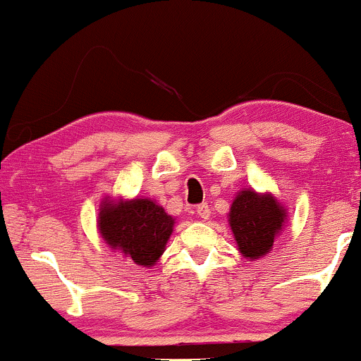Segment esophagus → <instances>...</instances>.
<instances>
[{
  "label": "esophagus",
  "instance_id": "obj_1",
  "mask_svg": "<svg viewBox=\"0 0 361 361\" xmlns=\"http://www.w3.org/2000/svg\"><path fill=\"white\" fill-rule=\"evenodd\" d=\"M197 214L200 219H209L210 217V207L207 204L197 205Z\"/></svg>",
  "mask_w": 361,
  "mask_h": 361
}]
</instances>
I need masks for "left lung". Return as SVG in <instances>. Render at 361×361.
I'll return each mask as SVG.
<instances>
[{
	"instance_id": "obj_1",
	"label": "left lung",
	"mask_w": 361,
	"mask_h": 361,
	"mask_svg": "<svg viewBox=\"0 0 361 361\" xmlns=\"http://www.w3.org/2000/svg\"><path fill=\"white\" fill-rule=\"evenodd\" d=\"M285 221V210L271 195L241 192L231 207L229 222L239 250L246 258L256 259L271 250Z\"/></svg>"
}]
</instances>
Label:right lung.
Wrapping results in <instances>:
<instances>
[{"instance_id":"1","label":"right lung","mask_w":361,"mask_h":361,"mask_svg":"<svg viewBox=\"0 0 361 361\" xmlns=\"http://www.w3.org/2000/svg\"><path fill=\"white\" fill-rule=\"evenodd\" d=\"M171 215L152 200L105 204L100 212V234L114 250L126 252L142 267H152L163 255L173 233Z\"/></svg>"}]
</instances>
